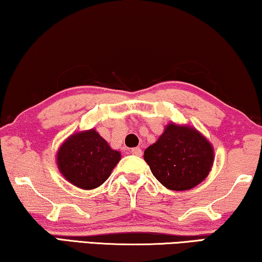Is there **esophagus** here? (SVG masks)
<instances>
[{"mask_svg": "<svg viewBox=\"0 0 262 262\" xmlns=\"http://www.w3.org/2000/svg\"><path fill=\"white\" fill-rule=\"evenodd\" d=\"M130 152L135 156H142V149L140 147H134V149H131Z\"/></svg>", "mask_w": 262, "mask_h": 262, "instance_id": "esophagus-1", "label": "esophagus"}]
</instances>
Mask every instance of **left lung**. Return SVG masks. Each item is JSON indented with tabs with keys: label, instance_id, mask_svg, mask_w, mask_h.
<instances>
[{
	"label": "left lung",
	"instance_id": "8db88e82",
	"mask_svg": "<svg viewBox=\"0 0 262 262\" xmlns=\"http://www.w3.org/2000/svg\"><path fill=\"white\" fill-rule=\"evenodd\" d=\"M214 147L194 126L170 122L156 143L144 151L151 172L165 188L190 190L209 175Z\"/></svg>",
	"mask_w": 262,
	"mask_h": 262
}]
</instances>
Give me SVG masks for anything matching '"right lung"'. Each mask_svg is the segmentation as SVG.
Returning a JSON list of instances; mask_svg holds the SVG:
<instances>
[{
	"label": "right lung",
	"mask_w": 262,
	"mask_h": 262,
	"mask_svg": "<svg viewBox=\"0 0 262 262\" xmlns=\"http://www.w3.org/2000/svg\"><path fill=\"white\" fill-rule=\"evenodd\" d=\"M122 158L96 128L72 134L56 152V165L65 180L75 187L92 190L100 187Z\"/></svg>",
	"instance_id": "right-lung-1"
}]
</instances>
